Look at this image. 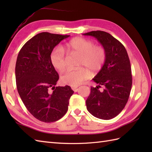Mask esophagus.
Wrapping results in <instances>:
<instances>
[{"label":"esophagus","mask_w":152,"mask_h":152,"mask_svg":"<svg viewBox=\"0 0 152 152\" xmlns=\"http://www.w3.org/2000/svg\"><path fill=\"white\" fill-rule=\"evenodd\" d=\"M72 89L74 91L76 92L77 91H78V86H73V87H72Z\"/></svg>","instance_id":"obj_1"}]
</instances>
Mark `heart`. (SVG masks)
Listing matches in <instances>:
<instances>
[{"label":"heart","mask_w":152,"mask_h":152,"mask_svg":"<svg viewBox=\"0 0 152 152\" xmlns=\"http://www.w3.org/2000/svg\"><path fill=\"white\" fill-rule=\"evenodd\" d=\"M69 51H75L80 54L78 65L83 66L93 72L98 71L102 67L106 61V53L102 46H94L93 42L85 38H78L71 40L66 44ZM50 61L52 65L58 70H62L66 66L65 55L63 48L57 46L51 51ZM89 72L83 67L76 69H67L61 76L63 83L71 86H77L89 77Z\"/></svg>","instance_id":"heart-1"}]
</instances>
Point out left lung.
I'll use <instances>...</instances> for the list:
<instances>
[{
    "label": "left lung",
    "instance_id": "8db88e82",
    "mask_svg": "<svg viewBox=\"0 0 152 152\" xmlns=\"http://www.w3.org/2000/svg\"><path fill=\"white\" fill-rule=\"evenodd\" d=\"M83 35L95 37L106 51L105 62L93 78L98 86L91 87L86 106L93 116L108 120L123 110L129 97L132 87L129 58L124 45L106 32L91 31ZM101 86L104 87L103 91L98 89Z\"/></svg>",
    "mask_w": 152,
    "mask_h": 152
}]
</instances>
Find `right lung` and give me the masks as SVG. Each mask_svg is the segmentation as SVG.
<instances>
[{"label":"right lung","mask_w":152,"mask_h":152,"mask_svg":"<svg viewBox=\"0 0 152 152\" xmlns=\"http://www.w3.org/2000/svg\"><path fill=\"white\" fill-rule=\"evenodd\" d=\"M69 37L47 32L37 34L18 56L15 74L18 93L28 111L41 121L53 122L62 118L74 93L69 86L56 87L59 77L50 61L53 48Z\"/></svg>","instance_id":"right-lung-1"}]
</instances>
